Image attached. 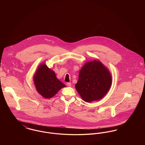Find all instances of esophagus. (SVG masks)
<instances>
[{
	"instance_id": "1",
	"label": "esophagus",
	"mask_w": 145,
	"mask_h": 145,
	"mask_svg": "<svg viewBox=\"0 0 145 145\" xmlns=\"http://www.w3.org/2000/svg\"><path fill=\"white\" fill-rule=\"evenodd\" d=\"M66 84H67V85L68 86H71V83H67Z\"/></svg>"
}]
</instances>
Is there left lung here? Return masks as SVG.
<instances>
[{
  "instance_id": "8db88e82",
  "label": "left lung",
  "mask_w": 145,
  "mask_h": 145,
  "mask_svg": "<svg viewBox=\"0 0 145 145\" xmlns=\"http://www.w3.org/2000/svg\"><path fill=\"white\" fill-rule=\"evenodd\" d=\"M111 85L109 69L100 61L95 60L86 62L80 70L75 88L83 101L89 103L103 98Z\"/></svg>"
}]
</instances>
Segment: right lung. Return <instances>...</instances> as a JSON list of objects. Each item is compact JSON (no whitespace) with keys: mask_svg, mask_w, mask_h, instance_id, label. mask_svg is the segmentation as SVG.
Here are the masks:
<instances>
[{"mask_svg":"<svg viewBox=\"0 0 145 145\" xmlns=\"http://www.w3.org/2000/svg\"><path fill=\"white\" fill-rule=\"evenodd\" d=\"M33 80L37 91L45 98H52L59 90L66 87L56 78L55 72L49 69L44 62L36 69Z\"/></svg>","mask_w":145,"mask_h":145,"instance_id":"add662e5","label":"right lung"}]
</instances>
